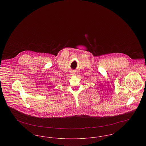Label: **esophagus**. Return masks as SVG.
Returning <instances> with one entry per match:
<instances>
[{
    "label": "esophagus",
    "instance_id": "obj_1",
    "mask_svg": "<svg viewBox=\"0 0 146 146\" xmlns=\"http://www.w3.org/2000/svg\"><path fill=\"white\" fill-rule=\"evenodd\" d=\"M71 75L72 76H75L76 75V73L74 72H71Z\"/></svg>",
    "mask_w": 146,
    "mask_h": 146
}]
</instances>
